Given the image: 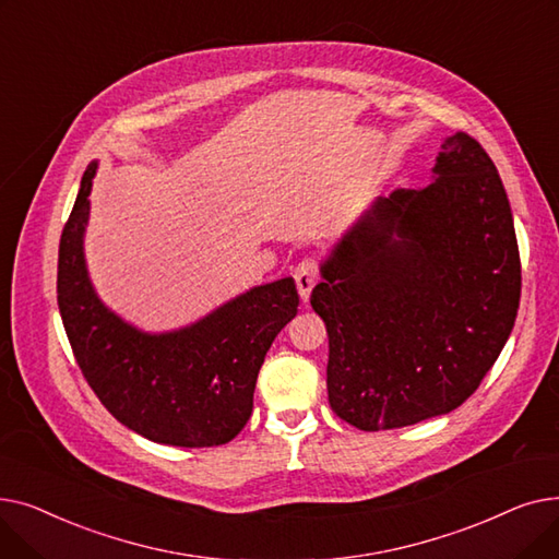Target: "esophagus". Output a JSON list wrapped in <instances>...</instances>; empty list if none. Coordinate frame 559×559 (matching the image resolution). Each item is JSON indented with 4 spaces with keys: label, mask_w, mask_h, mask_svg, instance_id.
Listing matches in <instances>:
<instances>
[{
    "label": "esophagus",
    "mask_w": 559,
    "mask_h": 559,
    "mask_svg": "<svg viewBox=\"0 0 559 559\" xmlns=\"http://www.w3.org/2000/svg\"><path fill=\"white\" fill-rule=\"evenodd\" d=\"M295 281H297L301 299L308 301L312 287H314L317 281H319V260H314V258H304V260L297 264V270H295Z\"/></svg>",
    "instance_id": "esophagus-1"
}]
</instances>
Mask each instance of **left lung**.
<instances>
[{"label":"left lung","mask_w":559,"mask_h":559,"mask_svg":"<svg viewBox=\"0 0 559 559\" xmlns=\"http://www.w3.org/2000/svg\"><path fill=\"white\" fill-rule=\"evenodd\" d=\"M435 174L421 190L380 197L310 295L329 333V403L360 430L451 413L514 329L521 258L496 165L460 131Z\"/></svg>","instance_id":"obj_1"}]
</instances>
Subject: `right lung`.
<instances>
[{"label": "right lung", "mask_w": 559, "mask_h": 559, "mask_svg": "<svg viewBox=\"0 0 559 559\" xmlns=\"http://www.w3.org/2000/svg\"><path fill=\"white\" fill-rule=\"evenodd\" d=\"M85 169L58 247V310L87 385L108 413L158 444L230 442L253 409L264 356L299 308L295 278L249 289L197 324L146 335L112 314L85 272L83 230L93 176Z\"/></svg>", "instance_id": "right-lung-1"}]
</instances>
